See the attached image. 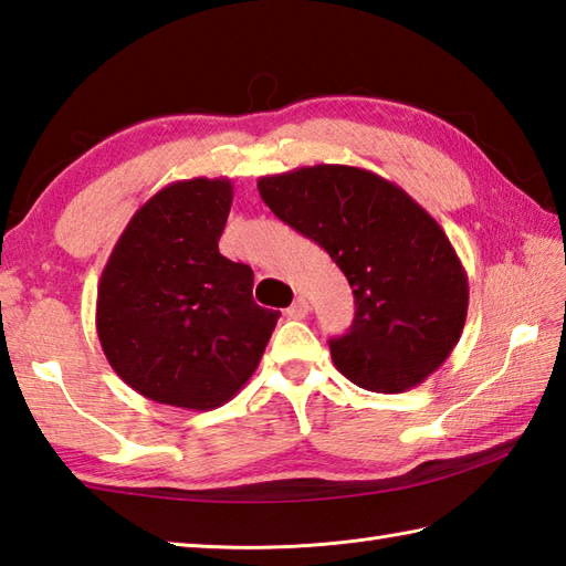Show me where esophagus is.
Wrapping results in <instances>:
<instances>
[{
  "label": "esophagus",
  "instance_id": "34e87169",
  "mask_svg": "<svg viewBox=\"0 0 566 566\" xmlns=\"http://www.w3.org/2000/svg\"><path fill=\"white\" fill-rule=\"evenodd\" d=\"M308 311H311V306H308L306 298L298 296V298H294V304L286 308V316H290V318H306Z\"/></svg>",
  "mask_w": 566,
  "mask_h": 566
}]
</instances>
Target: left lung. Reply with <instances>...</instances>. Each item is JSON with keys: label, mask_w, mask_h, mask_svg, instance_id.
Segmentation results:
<instances>
[{"label": "left lung", "mask_w": 566, "mask_h": 566, "mask_svg": "<svg viewBox=\"0 0 566 566\" xmlns=\"http://www.w3.org/2000/svg\"><path fill=\"white\" fill-rule=\"evenodd\" d=\"M258 189L353 286L355 321L331 338L333 365L381 394L423 384L460 340L469 304L467 272L438 221L401 187L350 165L268 175Z\"/></svg>", "instance_id": "obj_1"}]
</instances>
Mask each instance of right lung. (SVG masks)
Masks as SVG:
<instances>
[{"mask_svg": "<svg viewBox=\"0 0 566 566\" xmlns=\"http://www.w3.org/2000/svg\"><path fill=\"white\" fill-rule=\"evenodd\" d=\"M231 179H182L134 213L97 290L114 371L158 403L209 411L258 369L280 311L252 298V270L219 252Z\"/></svg>", "mask_w": 566, "mask_h": 566, "instance_id": "add662e5", "label": "right lung"}]
</instances>
